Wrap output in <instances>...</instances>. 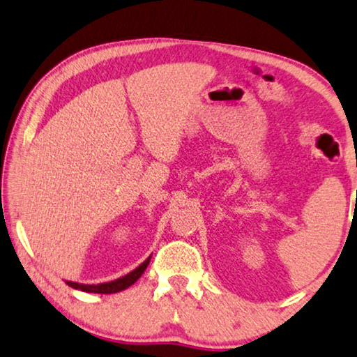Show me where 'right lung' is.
<instances>
[{
  "label": "right lung",
  "mask_w": 357,
  "mask_h": 357,
  "mask_svg": "<svg viewBox=\"0 0 357 357\" xmlns=\"http://www.w3.org/2000/svg\"><path fill=\"white\" fill-rule=\"evenodd\" d=\"M151 257L144 260L143 264L138 265L137 268L130 271V273L121 276V278H117L114 281H107V282H100V284H81V282H75V281H66L68 286H71L73 289H79V291H84V292H93V294H114V292H121L123 289H127L133 284V282H137L139 280V276L144 273V270L148 268V265L151 262Z\"/></svg>",
  "instance_id": "obj_1"
}]
</instances>
